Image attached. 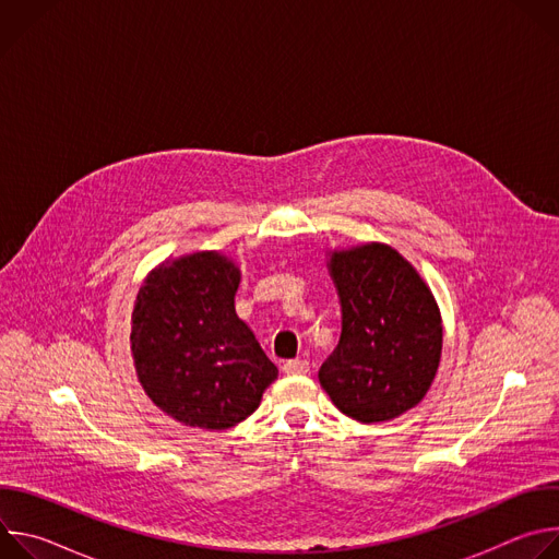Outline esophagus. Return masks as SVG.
<instances>
[{"label": "esophagus", "instance_id": "obj_1", "mask_svg": "<svg viewBox=\"0 0 559 559\" xmlns=\"http://www.w3.org/2000/svg\"><path fill=\"white\" fill-rule=\"evenodd\" d=\"M283 371H285L287 376H302V373L309 371V362L302 360V358H294V360H287V362L283 365Z\"/></svg>", "mask_w": 559, "mask_h": 559}]
</instances>
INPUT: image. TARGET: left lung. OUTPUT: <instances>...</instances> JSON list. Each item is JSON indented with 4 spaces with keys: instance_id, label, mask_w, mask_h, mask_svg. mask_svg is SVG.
Returning a JSON list of instances; mask_svg holds the SVG:
<instances>
[{
    "instance_id": "left-lung-1",
    "label": "left lung",
    "mask_w": 559,
    "mask_h": 559,
    "mask_svg": "<svg viewBox=\"0 0 559 559\" xmlns=\"http://www.w3.org/2000/svg\"><path fill=\"white\" fill-rule=\"evenodd\" d=\"M343 332L318 371L332 403L358 423H384L427 395L442 356V316L418 270L386 243L328 254Z\"/></svg>"
}]
</instances>
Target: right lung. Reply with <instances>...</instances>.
<instances>
[{
    "label": "right lung",
    "mask_w": 559,
    "mask_h": 559,
    "mask_svg": "<svg viewBox=\"0 0 559 559\" xmlns=\"http://www.w3.org/2000/svg\"><path fill=\"white\" fill-rule=\"evenodd\" d=\"M241 267L216 250L156 265L136 294L130 349L150 401L186 427L223 431L252 416L278 369L236 316Z\"/></svg>",
    "instance_id": "add662e5"
}]
</instances>
